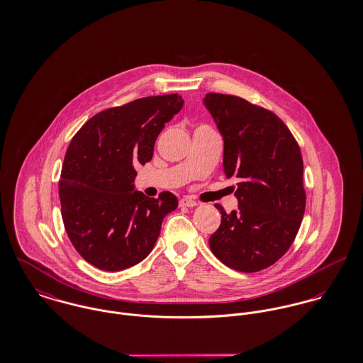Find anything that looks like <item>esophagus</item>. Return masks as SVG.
<instances>
[{
  "mask_svg": "<svg viewBox=\"0 0 363 363\" xmlns=\"http://www.w3.org/2000/svg\"><path fill=\"white\" fill-rule=\"evenodd\" d=\"M197 201H194L191 197H183L180 200V207H196Z\"/></svg>",
  "mask_w": 363,
  "mask_h": 363,
  "instance_id": "34e87169",
  "label": "esophagus"
}]
</instances>
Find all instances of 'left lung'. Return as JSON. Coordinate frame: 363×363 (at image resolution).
I'll use <instances>...</instances> for the list:
<instances>
[{
  "label": "left lung",
  "instance_id": "left-lung-1",
  "mask_svg": "<svg viewBox=\"0 0 363 363\" xmlns=\"http://www.w3.org/2000/svg\"><path fill=\"white\" fill-rule=\"evenodd\" d=\"M204 104L225 141L223 173L238 180L239 209L226 213L209 238L216 259L242 272H257L294 243L306 207L301 148L271 110L233 95L207 94Z\"/></svg>",
  "mask_w": 363,
  "mask_h": 363
}]
</instances>
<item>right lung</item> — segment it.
I'll list each match as a JSON object with an SVG mask.
<instances>
[{
	"mask_svg": "<svg viewBox=\"0 0 363 363\" xmlns=\"http://www.w3.org/2000/svg\"><path fill=\"white\" fill-rule=\"evenodd\" d=\"M182 107L177 94L135 99L95 114L72 137L58 183L61 216L75 250L96 268L120 271L145 259L177 207L170 191L150 199L133 182Z\"/></svg>",
	"mask_w": 363,
	"mask_h": 363,
	"instance_id": "obj_1",
	"label": "right lung"
}]
</instances>
